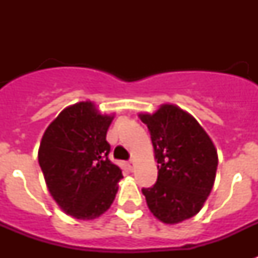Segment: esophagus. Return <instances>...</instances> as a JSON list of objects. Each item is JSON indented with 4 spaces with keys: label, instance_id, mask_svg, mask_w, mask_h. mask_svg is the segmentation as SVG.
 <instances>
[{
    "label": "esophagus",
    "instance_id": "esophagus-1",
    "mask_svg": "<svg viewBox=\"0 0 258 258\" xmlns=\"http://www.w3.org/2000/svg\"><path fill=\"white\" fill-rule=\"evenodd\" d=\"M127 166H128V169L131 170V171H133L134 167H135V162H134V161H128V162H127Z\"/></svg>",
    "mask_w": 258,
    "mask_h": 258
}]
</instances>
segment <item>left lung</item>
Instances as JSON below:
<instances>
[{
    "mask_svg": "<svg viewBox=\"0 0 258 258\" xmlns=\"http://www.w3.org/2000/svg\"><path fill=\"white\" fill-rule=\"evenodd\" d=\"M158 162L157 183L142 188L150 212L163 224H179L200 213L212 191L218 166L217 149L192 115L175 104L141 112Z\"/></svg>",
    "mask_w": 258,
    "mask_h": 258,
    "instance_id": "obj_1",
    "label": "left lung"
}]
</instances>
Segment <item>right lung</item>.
I'll use <instances>...</instances> for the list:
<instances>
[{"instance_id":"1","label":"right lung","mask_w":258,"mask_h":258,"mask_svg":"<svg viewBox=\"0 0 258 258\" xmlns=\"http://www.w3.org/2000/svg\"><path fill=\"white\" fill-rule=\"evenodd\" d=\"M115 115L100 113L93 101L68 105L46 127L38 163L50 196L76 220H95L111 208L123 178L108 159L105 135Z\"/></svg>"}]
</instances>
